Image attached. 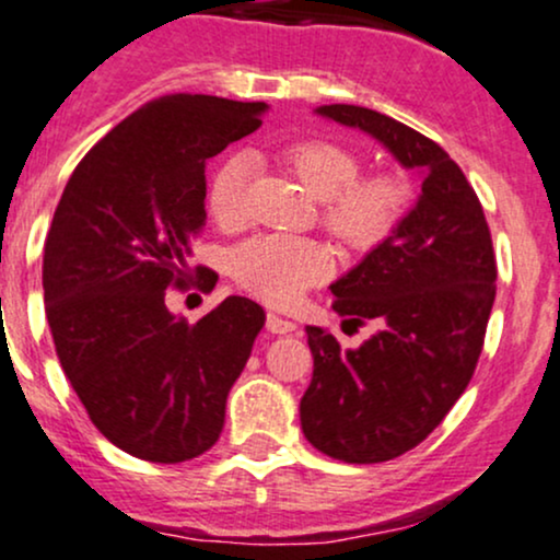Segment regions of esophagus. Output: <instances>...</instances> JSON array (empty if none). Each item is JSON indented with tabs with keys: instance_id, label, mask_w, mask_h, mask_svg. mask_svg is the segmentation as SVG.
Returning <instances> with one entry per match:
<instances>
[{
	"instance_id": "1",
	"label": "esophagus",
	"mask_w": 560,
	"mask_h": 560,
	"mask_svg": "<svg viewBox=\"0 0 560 560\" xmlns=\"http://www.w3.org/2000/svg\"><path fill=\"white\" fill-rule=\"evenodd\" d=\"M266 326H268V331H271V334H292L294 329H298V326H294V320L276 316V313H268Z\"/></svg>"
}]
</instances>
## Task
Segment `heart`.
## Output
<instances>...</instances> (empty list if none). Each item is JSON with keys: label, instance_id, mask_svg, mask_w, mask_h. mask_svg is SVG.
<instances>
[{"label": "heart", "instance_id": "obj_1", "mask_svg": "<svg viewBox=\"0 0 560 560\" xmlns=\"http://www.w3.org/2000/svg\"><path fill=\"white\" fill-rule=\"evenodd\" d=\"M302 184L324 202V223L350 247H374L387 240L405 210V184L389 173L361 178V158L337 141L307 139L289 150ZM253 158L229 155L210 182V210L223 226H240L247 218V186ZM334 271V255L326 244L305 236L260 234L231 253L236 284L258 298L287 305L305 289Z\"/></svg>", "mask_w": 560, "mask_h": 560}]
</instances>
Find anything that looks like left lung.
I'll list each match as a JSON object with an SVG mask.
<instances>
[{"label": "left lung", "instance_id": "obj_1", "mask_svg": "<svg viewBox=\"0 0 560 560\" xmlns=\"http://www.w3.org/2000/svg\"><path fill=\"white\" fill-rule=\"evenodd\" d=\"M316 113L361 128L423 178L413 210L331 284L334 311L378 331L342 350L334 334L305 329L302 434L329 458L382 464L427 440L471 382L494 302L492 236L477 191L436 141L369 107Z\"/></svg>", "mask_w": 560, "mask_h": 560}]
</instances>
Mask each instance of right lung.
Masks as SVG:
<instances>
[{
    "label": "right lung",
    "instance_id": "1",
    "mask_svg": "<svg viewBox=\"0 0 560 560\" xmlns=\"http://www.w3.org/2000/svg\"><path fill=\"white\" fill-rule=\"evenodd\" d=\"M266 102L168 94L100 139L68 178L44 244V305L55 350L89 419L115 447L182 464L218 442L229 389L266 313L226 298L189 324L168 287H215L195 268L205 163L260 128Z\"/></svg>",
    "mask_w": 560,
    "mask_h": 560
}]
</instances>
